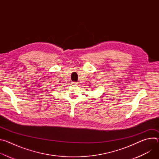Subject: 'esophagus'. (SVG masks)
Wrapping results in <instances>:
<instances>
[{
	"label": "esophagus",
	"instance_id": "1",
	"mask_svg": "<svg viewBox=\"0 0 159 159\" xmlns=\"http://www.w3.org/2000/svg\"><path fill=\"white\" fill-rule=\"evenodd\" d=\"M73 84H74V85H77V84H79V83L77 82H73Z\"/></svg>",
	"mask_w": 159,
	"mask_h": 159
}]
</instances>
